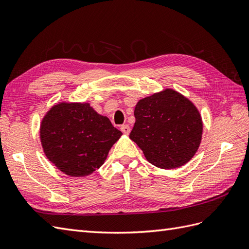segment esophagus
Segmentation results:
<instances>
[{"label": "esophagus", "instance_id": "obj_1", "mask_svg": "<svg viewBox=\"0 0 249 249\" xmlns=\"http://www.w3.org/2000/svg\"><path fill=\"white\" fill-rule=\"evenodd\" d=\"M120 129H121V131L124 132L125 135H129V132H130V127H129V125H127V124L122 125V126L120 127Z\"/></svg>", "mask_w": 249, "mask_h": 249}]
</instances>
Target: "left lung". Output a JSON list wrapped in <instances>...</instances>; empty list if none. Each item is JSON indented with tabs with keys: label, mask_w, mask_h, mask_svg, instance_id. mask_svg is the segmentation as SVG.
Returning <instances> with one entry per match:
<instances>
[{
	"label": "left lung",
	"mask_w": 249,
	"mask_h": 249,
	"mask_svg": "<svg viewBox=\"0 0 249 249\" xmlns=\"http://www.w3.org/2000/svg\"><path fill=\"white\" fill-rule=\"evenodd\" d=\"M129 138L149 163L163 169L186 164L199 148L203 123L199 110L174 89L140 100Z\"/></svg>",
	"instance_id": "1"
}]
</instances>
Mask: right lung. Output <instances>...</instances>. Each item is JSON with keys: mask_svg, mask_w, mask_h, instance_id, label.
<instances>
[{"mask_svg": "<svg viewBox=\"0 0 249 249\" xmlns=\"http://www.w3.org/2000/svg\"><path fill=\"white\" fill-rule=\"evenodd\" d=\"M122 132L88 103H59L41 123L40 138L48 160L70 177L100 168Z\"/></svg>", "mask_w": 249, "mask_h": 249, "instance_id": "obj_1", "label": "right lung"}]
</instances>
